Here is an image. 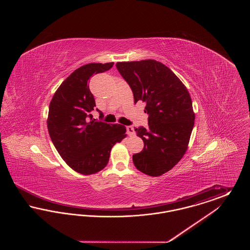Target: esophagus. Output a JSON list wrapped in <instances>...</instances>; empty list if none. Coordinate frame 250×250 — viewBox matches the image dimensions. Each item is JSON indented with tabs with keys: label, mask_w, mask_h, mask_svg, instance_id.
Segmentation results:
<instances>
[{
	"label": "esophagus",
	"mask_w": 250,
	"mask_h": 250,
	"mask_svg": "<svg viewBox=\"0 0 250 250\" xmlns=\"http://www.w3.org/2000/svg\"><path fill=\"white\" fill-rule=\"evenodd\" d=\"M126 130H127V135L128 136H134L135 135V130H134V127L133 126H127L126 127Z\"/></svg>",
	"instance_id": "1"
}]
</instances>
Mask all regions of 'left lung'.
Instances as JSON below:
<instances>
[{
	"instance_id": "1",
	"label": "left lung",
	"mask_w": 250,
	"mask_h": 250,
	"mask_svg": "<svg viewBox=\"0 0 250 250\" xmlns=\"http://www.w3.org/2000/svg\"><path fill=\"white\" fill-rule=\"evenodd\" d=\"M116 67L129 84L134 103L143 101L148 128H135L144 148L133 155L135 167L149 176H160L186 154L194 126L190 95L178 77L155 60L118 62Z\"/></svg>"
}]
</instances>
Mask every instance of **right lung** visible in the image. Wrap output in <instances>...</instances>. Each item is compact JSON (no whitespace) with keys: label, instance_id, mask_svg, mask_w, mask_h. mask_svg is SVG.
<instances>
[{"label":"right lung","instance_id":"add662e5","mask_svg":"<svg viewBox=\"0 0 250 250\" xmlns=\"http://www.w3.org/2000/svg\"><path fill=\"white\" fill-rule=\"evenodd\" d=\"M114 62L87 63L67 77L48 107V134L61 157L75 171L90 175L107 166L111 148L126 137L125 126L96 122L95 98L88 83Z\"/></svg>","mask_w":250,"mask_h":250}]
</instances>
